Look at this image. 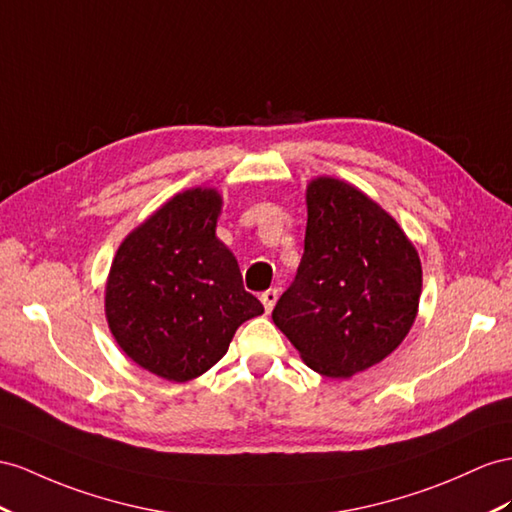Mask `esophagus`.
<instances>
[{
  "label": "esophagus",
  "mask_w": 512,
  "mask_h": 512,
  "mask_svg": "<svg viewBox=\"0 0 512 512\" xmlns=\"http://www.w3.org/2000/svg\"><path fill=\"white\" fill-rule=\"evenodd\" d=\"M277 298H279V290H266L261 294V303H264V309L270 313L272 307L277 305Z\"/></svg>",
  "instance_id": "esophagus-1"
}]
</instances>
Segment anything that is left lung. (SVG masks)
I'll list each match as a JSON object with an SVG mask.
<instances>
[{
    "label": "left lung",
    "instance_id": "obj_1",
    "mask_svg": "<svg viewBox=\"0 0 512 512\" xmlns=\"http://www.w3.org/2000/svg\"><path fill=\"white\" fill-rule=\"evenodd\" d=\"M422 264L381 205L333 177L307 188L305 253L272 320L322 376L348 378L396 350L417 316Z\"/></svg>",
    "mask_w": 512,
    "mask_h": 512
}]
</instances>
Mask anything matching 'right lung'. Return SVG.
Returning a JSON list of instances; mask_svg holds the SVG:
<instances>
[{"instance_id":"obj_1","label":"right lung","mask_w":512,"mask_h":512,"mask_svg":"<svg viewBox=\"0 0 512 512\" xmlns=\"http://www.w3.org/2000/svg\"><path fill=\"white\" fill-rule=\"evenodd\" d=\"M222 199L194 188L131 231L112 261L106 316L116 344L140 368L186 383L225 355L238 326L264 313L216 238Z\"/></svg>"}]
</instances>
